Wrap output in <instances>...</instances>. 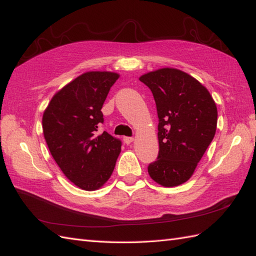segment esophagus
Segmentation results:
<instances>
[{
    "label": "esophagus",
    "mask_w": 256,
    "mask_h": 256,
    "mask_svg": "<svg viewBox=\"0 0 256 256\" xmlns=\"http://www.w3.org/2000/svg\"><path fill=\"white\" fill-rule=\"evenodd\" d=\"M133 140H134V138H131V136H125V138H123L124 143H125V144H128H128H131V143L133 142Z\"/></svg>",
    "instance_id": "1"
}]
</instances>
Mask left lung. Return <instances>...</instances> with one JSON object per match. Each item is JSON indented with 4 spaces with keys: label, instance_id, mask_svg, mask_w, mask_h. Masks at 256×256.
Segmentation results:
<instances>
[{
    "label": "left lung",
    "instance_id": "1",
    "mask_svg": "<svg viewBox=\"0 0 256 256\" xmlns=\"http://www.w3.org/2000/svg\"><path fill=\"white\" fill-rule=\"evenodd\" d=\"M150 89L158 116V156L148 167L164 187L186 182L214 138L218 111L209 91L192 76L162 68L140 78Z\"/></svg>",
    "mask_w": 256,
    "mask_h": 256
}]
</instances>
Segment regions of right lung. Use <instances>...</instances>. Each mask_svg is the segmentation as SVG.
Returning <instances> with one entry per match:
<instances>
[{"label":"right lung","mask_w":256,"mask_h":256,"mask_svg":"<svg viewBox=\"0 0 256 256\" xmlns=\"http://www.w3.org/2000/svg\"><path fill=\"white\" fill-rule=\"evenodd\" d=\"M118 74L90 72L52 96L42 116L48 148L70 182L84 190L100 188L112 175L121 140L100 132L103 103Z\"/></svg>","instance_id":"1"}]
</instances>
